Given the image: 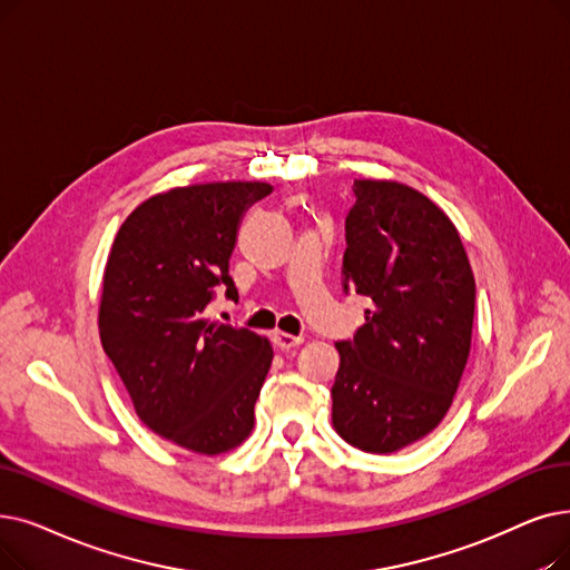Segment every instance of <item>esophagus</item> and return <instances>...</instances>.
<instances>
[{"label": "esophagus", "instance_id": "34e87169", "mask_svg": "<svg viewBox=\"0 0 570 570\" xmlns=\"http://www.w3.org/2000/svg\"><path fill=\"white\" fill-rule=\"evenodd\" d=\"M272 340H275V344L279 346V350H284V352L293 350V346H301L305 342L303 335H288V333H282V331H277L275 335H272Z\"/></svg>", "mask_w": 570, "mask_h": 570}]
</instances>
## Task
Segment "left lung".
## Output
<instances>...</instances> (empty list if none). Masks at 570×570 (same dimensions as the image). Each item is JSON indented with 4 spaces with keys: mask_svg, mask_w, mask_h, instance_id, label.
<instances>
[{
    "mask_svg": "<svg viewBox=\"0 0 570 570\" xmlns=\"http://www.w3.org/2000/svg\"><path fill=\"white\" fill-rule=\"evenodd\" d=\"M344 220L342 291L365 324L335 342L333 426L370 454L429 435L448 414L470 352L475 279L452 220L395 181H354Z\"/></svg>",
    "mask_w": 570,
    "mask_h": 570,
    "instance_id": "8db88e82",
    "label": "left lung"
}]
</instances>
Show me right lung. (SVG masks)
<instances>
[{
  "mask_svg": "<svg viewBox=\"0 0 570 570\" xmlns=\"http://www.w3.org/2000/svg\"><path fill=\"white\" fill-rule=\"evenodd\" d=\"M272 193L228 181L148 197L120 226L105 269L100 340L135 412L154 433L197 454L228 452L252 433L272 363L265 337L205 309L226 291L239 224Z\"/></svg>",
  "mask_w": 570,
  "mask_h": 570,
  "instance_id": "1",
  "label": "right lung"
}]
</instances>
